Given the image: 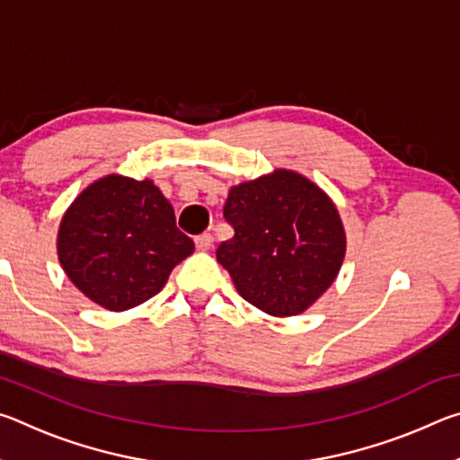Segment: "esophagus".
<instances>
[{"label": "esophagus", "instance_id": "esophagus-1", "mask_svg": "<svg viewBox=\"0 0 460 460\" xmlns=\"http://www.w3.org/2000/svg\"><path fill=\"white\" fill-rule=\"evenodd\" d=\"M213 241H215V237L211 235V233H202V235L194 239V245H197L199 252H208V249L213 247Z\"/></svg>", "mask_w": 460, "mask_h": 460}]
</instances>
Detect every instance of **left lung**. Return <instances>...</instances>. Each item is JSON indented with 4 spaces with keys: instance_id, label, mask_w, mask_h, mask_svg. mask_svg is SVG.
<instances>
[{
    "instance_id": "left-lung-1",
    "label": "left lung",
    "mask_w": 460,
    "mask_h": 460,
    "mask_svg": "<svg viewBox=\"0 0 460 460\" xmlns=\"http://www.w3.org/2000/svg\"><path fill=\"white\" fill-rule=\"evenodd\" d=\"M223 215L233 235L217 249L241 298L271 316H294L337 279L347 252L341 215L321 186L278 168L231 186Z\"/></svg>"
}]
</instances>
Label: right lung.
Instances as JSON below:
<instances>
[{
  "label": "right lung",
  "mask_w": 460,
  "mask_h": 460,
  "mask_svg": "<svg viewBox=\"0 0 460 460\" xmlns=\"http://www.w3.org/2000/svg\"><path fill=\"white\" fill-rule=\"evenodd\" d=\"M194 252L174 208L154 181L107 174L62 215L57 253L68 279L91 302L123 313L150 300Z\"/></svg>",
  "instance_id": "obj_1"
}]
</instances>
